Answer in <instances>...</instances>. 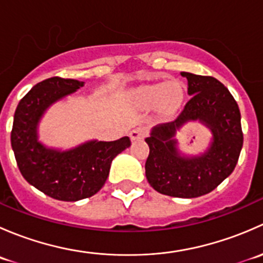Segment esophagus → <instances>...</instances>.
I'll list each match as a JSON object with an SVG mask.
<instances>
[{"label":"esophagus","instance_id":"34e87169","mask_svg":"<svg viewBox=\"0 0 263 263\" xmlns=\"http://www.w3.org/2000/svg\"><path fill=\"white\" fill-rule=\"evenodd\" d=\"M146 129L141 128V127H137V128L132 129L131 134H129V137H131L132 141H137V140H142L145 136H146Z\"/></svg>","mask_w":263,"mask_h":263}]
</instances>
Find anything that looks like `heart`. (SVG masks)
Returning <instances> with one entry per match:
<instances>
[{
	"instance_id": "heart-1",
	"label": "heart",
	"mask_w": 263,
	"mask_h": 263,
	"mask_svg": "<svg viewBox=\"0 0 263 263\" xmlns=\"http://www.w3.org/2000/svg\"><path fill=\"white\" fill-rule=\"evenodd\" d=\"M136 99L141 107L147 109L159 107L164 115H173L181 108L184 99V89L178 81L146 85L139 89Z\"/></svg>"
}]
</instances>
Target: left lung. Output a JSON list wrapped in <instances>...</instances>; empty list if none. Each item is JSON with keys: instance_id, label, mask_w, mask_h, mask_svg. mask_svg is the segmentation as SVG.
Segmentation results:
<instances>
[{"instance_id": "obj_1", "label": "left lung", "mask_w": 263, "mask_h": 263, "mask_svg": "<svg viewBox=\"0 0 263 263\" xmlns=\"http://www.w3.org/2000/svg\"><path fill=\"white\" fill-rule=\"evenodd\" d=\"M191 99L178 118L158 124L145 139L150 147L145 173L151 187L172 197H200L214 191L232 174L243 146L240 112L229 90L211 76L181 72ZM200 121L212 131L209 147L198 156L179 151L176 131Z\"/></svg>"}]
</instances>
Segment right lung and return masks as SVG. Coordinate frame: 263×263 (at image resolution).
I'll list each match as a JSON object with an SVG mask.
<instances>
[{
  "label": "right lung",
  "instance_id": "obj_1",
  "mask_svg": "<svg viewBox=\"0 0 263 263\" xmlns=\"http://www.w3.org/2000/svg\"><path fill=\"white\" fill-rule=\"evenodd\" d=\"M84 84L73 79H47L36 84L15 110L11 146L18 169L26 182L60 201L95 195L107 181L113 159L131 145L127 136L116 141L90 140L68 150L39 141L38 126L47 109Z\"/></svg>",
  "mask_w": 263,
  "mask_h": 263
}]
</instances>
